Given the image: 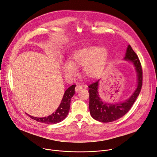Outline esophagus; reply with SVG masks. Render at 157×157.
Wrapping results in <instances>:
<instances>
[{"label":"esophagus","instance_id":"obj_1","mask_svg":"<svg viewBox=\"0 0 157 157\" xmlns=\"http://www.w3.org/2000/svg\"><path fill=\"white\" fill-rule=\"evenodd\" d=\"M82 87H83L82 85H80V84H78L76 86V88H75V90H76V92H78V91H79L81 89V88H82Z\"/></svg>","mask_w":157,"mask_h":157}]
</instances>
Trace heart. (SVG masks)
<instances>
[{"instance_id": "b5f03b06", "label": "heart", "mask_w": 157, "mask_h": 157, "mask_svg": "<svg viewBox=\"0 0 157 157\" xmlns=\"http://www.w3.org/2000/svg\"><path fill=\"white\" fill-rule=\"evenodd\" d=\"M108 57L105 47L88 45L75 50L70 56V62L63 65V72L68 78L76 73V67H83V72L90 78H95L103 71Z\"/></svg>"}]
</instances>
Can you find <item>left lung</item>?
I'll list each match as a JSON object with an SVG mask.
<instances>
[{
  "mask_svg": "<svg viewBox=\"0 0 157 157\" xmlns=\"http://www.w3.org/2000/svg\"><path fill=\"white\" fill-rule=\"evenodd\" d=\"M124 59L133 63L137 74V86L129 99L121 103L109 104L99 98L98 89L99 80L88 85L89 92V110L91 116L102 122H110L122 117L130 110L139 95L142 86V69L140 60L130 45L128 46Z\"/></svg>",
  "mask_w": 157,
  "mask_h": 157,
  "instance_id": "obj_1",
  "label": "left lung"
}]
</instances>
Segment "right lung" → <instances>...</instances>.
<instances>
[{
  "instance_id": "right-lung-1",
  "label": "right lung",
  "mask_w": 157,
  "mask_h": 157,
  "mask_svg": "<svg viewBox=\"0 0 157 157\" xmlns=\"http://www.w3.org/2000/svg\"><path fill=\"white\" fill-rule=\"evenodd\" d=\"M75 87L76 85H72L68 88L65 92L63 99L57 110L52 113L51 115L45 117H35L31 115H29L31 119L38 122H42L45 124H56L62 121L67 116L70 110L71 100L74 94H75Z\"/></svg>"
}]
</instances>
